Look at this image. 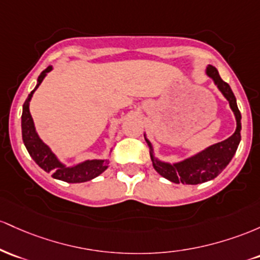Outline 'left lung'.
Masks as SVG:
<instances>
[{
  "label": "left lung",
  "instance_id": "obj_1",
  "mask_svg": "<svg viewBox=\"0 0 260 260\" xmlns=\"http://www.w3.org/2000/svg\"><path fill=\"white\" fill-rule=\"evenodd\" d=\"M206 74L214 80L215 84L222 92L224 98L230 102V107L235 113L236 120H237V129H236L232 136H230L224 141L210 146L209 148L198 153L197 156L185 159V161L180 163H176V165L159 162L158 159L154 158L152 154V145L148 140H146L148 146H150L153 168L166 179L177 183V184H179V183H183V184H200V183L208 182V180L216 178L226 168V166L231 162L232 157L235 156L241 141V113L237 107V103H236V97L233 94L231 87L220 77L216 67L209 65L208 69H206Z\"/></svg>",
  "mask_w": 260,
  "mask_h": 260
}]
</instances>
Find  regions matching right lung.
Returning <instances> with one entry per match:
<instances>
[{
  "label": "right lung",
  "instance_id": "1",
  "mask_svg": "<svg viewBox=\"0 0 260 260\" xmlns=\"http://www.w3.org/2000/svg\"><path fill=\"white\" fill-rule=\"evenodd\" d=\"M49 71H51V66H48L38 77V84L36 88L30 92L28 98L25 99L23 104V113H22V138L27 147L29 154L31 158L40 168H43L45 172H50L55 179L63 180L67 183H82L91 180L93 178L98 177L99 174L103 173L108 168L107 159H92V161H86L75 167L67 168L62 163L59 162V159L55 157V154L51 152L50 148L48 147L42 140L38 136L36 127H34L33 119H31L30 112H29V102H30L31 95L36 89L42 83V81L45 77V75Z\"/></svg>",
  "mask_w": 260,
  "mask_h": 260
}]
</instances>
